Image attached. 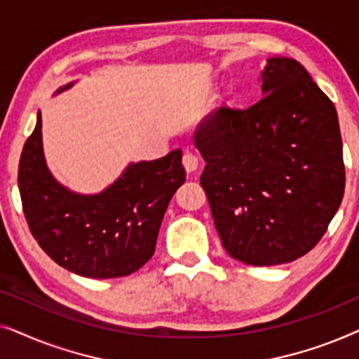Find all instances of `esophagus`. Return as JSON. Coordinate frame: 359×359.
Wrapping results in <instances>:
<instances>
[{"mask_svg":"<svg viewBox=\"0 0 359 359\" xmlns=\"http://www.w3.org/2000/svg\"><path fill=\"white\" fill-rule=\"evenodd\" d=\"M183 166L188 173H193V171L198 170L199 158L194 154H191V151H186V154L183 155Z\"/></svg>","mask_w":359,"mask_h":359,"instance_id":"obj_1","label":"esophagus"}]
</instances>
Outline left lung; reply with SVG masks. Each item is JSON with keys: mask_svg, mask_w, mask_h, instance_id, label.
Wrapping results in <instances>:
<instances>
[{"mask_svg": "<svg viewBox=\"0 0 359 359\" xmlns=\"http://www.w3.org/2000/svg\"><path fill=\"white\" fill-rule=\"evenodd\" d=\"M263 97L219 107L194 134L205 161L201 186L230 257L276 266L316 247L345 193L333 102L294 58L271 57Z\"/></svg>", "mask_w": 359, "mask_h": 359, "instance_id": "obj_1", "label": "left lung"}]
</instances>
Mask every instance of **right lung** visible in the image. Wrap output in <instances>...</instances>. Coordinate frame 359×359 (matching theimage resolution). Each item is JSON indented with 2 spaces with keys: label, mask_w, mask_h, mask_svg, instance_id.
<instances>
[{
  "label": "right lung",
  "mask_w": 359,
  "mask_h": 359,
  "mask_svg": "<svg viewBox=\"0 0 359 359\" xmlns=\"http://www.w3.org/2000/svg\"><path fill=\"white\" fill-rule=\"evenodd\" d=\"M75 81L58 88L55 95ZM180 149L163 158L129 163L114 183L81 194L58 183L42 145V116L24 144L18 184L29 229L41 248L85 278L129 276L155 253L171 198L186 181Z\"/></svg>",
  "instance_id": "1"
}]
</instances>
